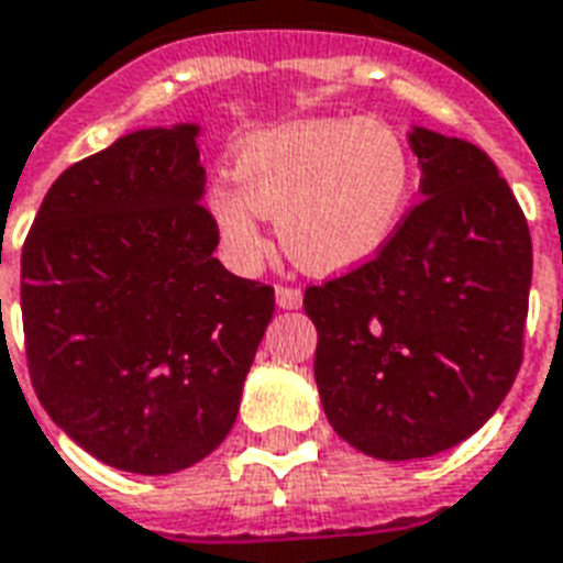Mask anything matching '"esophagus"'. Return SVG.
Listing matches in <instances>:
<instances>
[{"mask_svg": "<svg viewBox=\"0 0 563 563\" xmlns=\"http://www.w3.org/2000/svg\"><path fill=\"white\" fill-rule=\"evenodd\" d=\"M303 303V291L298 286H277V307L283 310H298Z\"/></svg>", "mask_w": 563, "mask_h": 563, "instance_id": "obj_1", "label": "esophagus"}]
</instances>
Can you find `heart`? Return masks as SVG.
<instances>
[{"instance_id":"1","label":"heart","mask_w":563,"mask_h":563,"mask_svg":"<svg viewBox=\"0 0 563 563\" xmlns=\"http://www.w3.org/2000/svg\"><path fill=\"white\" fill-rule=\"evenodd\" d=\"M413 156L377 120L307 118L263 129L235 147L233 183L209 197L227 256L242 268L265 253L263 218H277L283 251L312 274L372 260L413 195Z\"/></svg>"}]
</instances>
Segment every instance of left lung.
<instances>
[{
  "label": "left lung",
  "mask_w": 563,
  "mask_h": 563,
  "mask_svg": "<svg viewBox=\"0 0 563 563\" xmlns=\"http://www.w3.org/2000/svg\"><path fill=\"white\" fill-rule=\"evenodd\" d=\"M422 200L357 268L307 286L316 384L333 431L380 461L452 449L522 366L531 233L490 156L413 129Z\"/></svg>",
  "instance_id": "8db88e82"
}]
</instances>
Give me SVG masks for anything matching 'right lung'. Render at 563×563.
<instances>
[{"label":"right lung","instance_id":"right-lung-1","mask_svg":"<svg viewBox=\"0 0 563 563\" xmlns=\"http://www.w3.org/2000/svg\"><path fill=\"white\" fill-rule=\"evenodd\" d=\"M197 126L81 158L23 244L25 363L43 410L114 470L167 475L224 443L274 316L268 283L218 263Z\"/></svg>","mask_w":563,"mask_h":563}]
</instances>
